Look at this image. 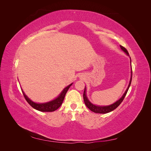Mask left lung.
Listing matches in <instances>:
<instances>
[{
    "label": "left lung",
    "instance_id": "obj_1",
    "mask_svg": "<svg viewBox=\"0 0 151 151\" xmlns=\"http://www.w3.org/2000/svg\"><path fill=\"white\" fill-rule=\"evenodd\" d=\"M120 48H121V49L123 50V52L126 53V54L127 55L129 56V52H128L127 49L125 47H122V46H121V45H120ZM132 77V75H131V78H130V83H129V86H128L127 90L125 91V93L123 94V95L122 96V98L119 100H118L117 101H116L115 103H114L113 104H112L111 105H109V106H96V105H94V104L91 103L89 101V99H88V98H87V96H86V88H85L84 91V94H83V98H84V103L86 105V106L88 107L91 111H93L94 113H96L104 114V113H109V112H110V111H112L113 110H114V109H116L118 106H119V105L121 104V103L123 101V99L125 98V96H126V94H127V93L128 92V90H129L130 86V84H131Z\"/></svg>",
    "mask_w": 151,
    "mask_h": 151
}]
</instances>
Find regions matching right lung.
I'll return each instance as SVG.
<instances>
[{
    "label": "right lung",
    "instance_id": "obj_1",
    "mask_svg": "<svg viewBox=\"0 0 151 151\" xmlns=\"http://www.w3.org/2000/svg\"><path fill=\"white\" fill-rule=\"evenodd\" d=\"M72 83L70 84V85H68V86L66 87V88L63 89V90L62 91V93L57 98L52 100L51 101H49L48 103H36L33 101H32L31 100L29 99L28 96H27L24 94V93L22 91V92L23 93L24 97L26 99V101L28 102L33 108L42 112H52V111H55L56 109H57L61 106L63 101V99L65 98V94L67 92V91L72 86Z\"/></svg>",
    "mask_w": 151,
    "mask_h": 151
}]
</instances>
